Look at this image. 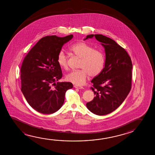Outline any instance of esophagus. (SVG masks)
I'll return each mask as SVG.
<instances>
[{
    "label": "esophagus",
    "instance_id": "obj_1",
    "mask_svg": "<svg viewBox=\"0 0 155 155\" xmlns=\"http://www.w3.org/2000/svg\"><path fill=\"white\" fill-rule=\"evenodd\" d=\"M74 87L75 88H78V89H84V87L80 86H74Z\"/></svg>",
    "mask_w": 155,
    "mask_h": 155
}]
</instances>
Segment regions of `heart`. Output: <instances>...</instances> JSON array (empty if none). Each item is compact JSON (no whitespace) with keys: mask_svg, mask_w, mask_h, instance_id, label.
Returning <instances> with one entry per match:
<instances>
[{"mask_svg":"<svg viewBox=\"0 0 155 155\" xmlns=\"http://www.w3.org/2000/svg\"><path fill=\"white\" fill-rule=\"evenodd\" d=\"M74 54L81 58L78 71H73L69 73L66 78L74 84L82 85L84 84L87 78L90 75L91 76L98 75L102 71L105 66L104 54L99 50H95L94 48L84 42H78L71 45L69 48ZM67 56L63 50H61L58 55V63L61 67L68 68Z\"/></svg>","mask_w":155,"mask_h":155,"instance_id":"heart-1","label":"heart"}]
</instances>
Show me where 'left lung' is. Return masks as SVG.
<instances>
[{
  "label": "left lung",
  "mask_w": 155,
  "mask_h": 155,
  "mask_svg": "<svg viewBox=\"0 0 155 155\" xmlns=\"http://www.w3.org/2000/svg\"><path fill=\"white\" fill-rule=\"evenodd\" d=\"M95 37L105 49V63L102 71L92 79L91 89L95 97L86 104L87 108L98 116L112 112L123 102L131 88L132 64L126 50L114 40L102 35H87L84 40Z\"/></svg>",
  "instance_id": "8db88e82"
}]
</instances>
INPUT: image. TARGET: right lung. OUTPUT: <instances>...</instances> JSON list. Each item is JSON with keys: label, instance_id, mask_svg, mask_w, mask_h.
<instances>
[{"label": "right lung", "instance_id": "1", "mask_svg": "<svg viewBox=\"0 0 155 155\" xmlns=\"http://www.w3.org/2000/svg\"><path fill=\"white\" fill-rule=\"evenodd\" d=\"M73 37V35L43 37L24 60L21 69V92L29 105L39 113L51 114L60 110L66 91L73 87L69 82H55L62 77L58 54Z\"/></svg>", "mask_w": 155, "mask_h": 155}]
</instances>
